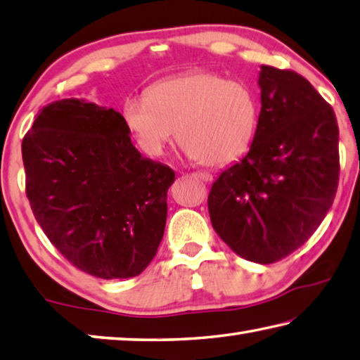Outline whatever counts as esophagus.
<instances>
[{"instance_id":"obj_1","label":"esophagus","mask_w":360,"mask_h":360,"mask_svg":"<svg viewBox=\"0 0 360 360\" xmlns=\"http://www.w3.org/2000/svg\"><path fill=\"white\" fill-rule=\"evenodd\" d=\"M196 179H199L200 181H205V184H210V181L213 180V176L209 174V172H196L193 174Z\"/></svg>"}]
</instances>
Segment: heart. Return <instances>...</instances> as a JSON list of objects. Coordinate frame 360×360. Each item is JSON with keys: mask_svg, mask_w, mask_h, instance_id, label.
Here are the masks:
<instances>
[{"mask_svg": "<svg viewBox=\"0 0 360 360\" xmlns=\"http://www.w3.org/2000/svg\"><path fill=\"white\" fill-rule=\"evenodd\" d=\"M122 117L137 147L150 158L166 153L176 129L191 161L228 166L250 150L259 110L248 85L194 71L158 82L145 98H128Z\"/></svg>", "mask_w": 360, "mask_h": 360, "instance_id": "obj_1", "label": "heart"}]
</instances>
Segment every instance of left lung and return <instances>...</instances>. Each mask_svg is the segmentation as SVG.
Segmentation results:
<instances>
[{"label": "left lung", "mask_w": 360, "mask_h": 360, "mask_svg": "<svg viewBox=\"0 0 360 360\" xmlns=\"http://www.w3.org/2000/svg\"><path fill=\"white\" fill-rule=\"evenodd\" d=\"M261 113L250 151L209 194L213 229L240 257L272 264L323 223L338 186L332 107L294 71L261 66Z\"/></svg>", "instance_id": "1"}]
</instances>
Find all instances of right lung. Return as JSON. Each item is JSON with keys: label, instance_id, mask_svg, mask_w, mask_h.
<instances>
[{"label": "right lung", "instance_id": "right-lung-1", "mask_svg": "<svg viewBox=\"0 0 360 360\" xmlns=\"http://www.w3.org/2000/svg\"><path fill=\"white\" fill-rule=\"evenodd\" d=\"M22 156L36 221L72 266L103 280L147 269L175 174L141 155L122 113L85 99L53 101L23 137Z\"/></svg>", "mask_w": 360, "mask_h": 360}]
</instances>
